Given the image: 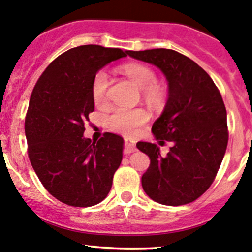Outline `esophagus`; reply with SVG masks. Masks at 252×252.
<instances>
[{
    "label": "esophagus",
    "mask_w": 252,
    "mask_h": 252,
    "mask_svg": "<svg viewBox=\"0 0 252 252\" xmlns=\"http://www.w3.org/2000/svg\"><path fill=\"white\" fill-rule=\"evenodd\" d=\"M135 141H132L131 139H126V153H131V152H135Z\"/></svg>",
    "instance_id": "34e87169"
}]
</instances>
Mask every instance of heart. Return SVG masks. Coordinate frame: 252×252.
<instances>
[{
    "mask_svg": "<svg viewBox=\"0 0 252 252\" xmlns=\"http://www.w3.org/2000/svg\"><path fill=\"white\" fill-rule=\"evenodd\" d=\"M124 75L134 82L141 90H145V96L151 103H158L161 99V92L156 85V73L146 65L137 63H129L122 67ZM107 87H109V75L106 71L100 70L95 74L92 82L93 101L98 106H101L107 100ZM149 115L142 107L126 109V107H116L106 117V124L111 130L131 134L148 121Z\"/></svg>",
    "mask_w": 252,
    "mask_h": 252,
    "instance_id": "obj_1",
    "label": "heart"
}]
</instances>
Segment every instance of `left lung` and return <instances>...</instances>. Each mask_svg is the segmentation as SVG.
<instances>
[{
  "label": "left lung",
  "mask_w": 252,
  "mask_h": 252,
  "mask_svg": "<svg viewBox=\"0 0 252 252\" xmlns=\"http://www.w3.org/2000/svg\"><path fill=\"white\" fill-rule=\"evenodd\" d=\"M126 54L159 68L168 87L152 132L159 145L170 141L172 147L162 156L156 143H136L151 160L141 178L143 190L165 206L192 202L211 187L227 147V113L219 90L197 63L175 50Z\"/></svg>",
  "instance_id": "obj_1"
}]
</instances>
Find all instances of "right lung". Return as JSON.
<instances>
[{
    "label": "right lung",
    "mask_w": 252,
    "mask_h": 252,
    "mask_svg": "<svg viewBox=\"0 0 252 252\" xmlns=\"http://www.w3.org/2000/svg\"><path fill=\"white\" fill-rule=\"evenodd\" d=\"M126 56L100 45L73 48L50 63L33 88L25 120L30 161L44 188L69 206H94L111 190L124 140L112 132L87 139L85 123L94 110L95 74Z\"/></svg>",
    "instance_id": "add662e5"
}]
</instances>
